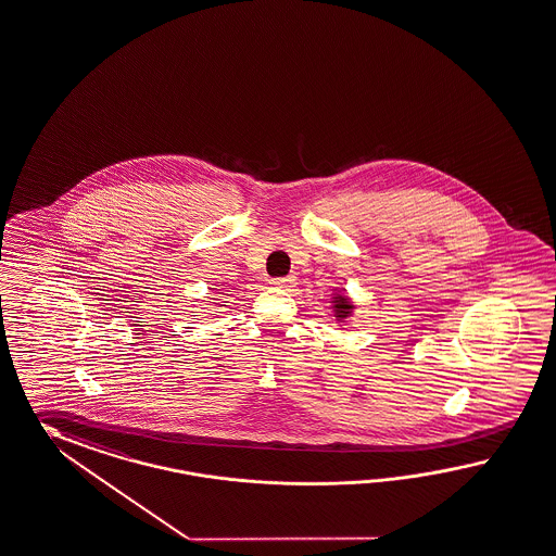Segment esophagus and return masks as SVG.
Listing matches in <instances>:
<instances>
[{
    "instance_id": "34e87169",
    "label": "esophagus",
    "mask_w": 556,
    "mask_h": 556,
    "mask_svg": "<svg viewBox=\"0 0 556 556\" xmlns=\"http://www.w3.org/2000/svg\"><path fill=\"white\" fill-rule=\"evenodd\" d=\"M269 283H271L273 287L287 289V287H293V283H295V277H277V279H271Z\"/></svg>"
}]
</instances>
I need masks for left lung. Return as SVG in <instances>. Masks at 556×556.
I'll use <instances>...</instances> for the list:
<instances>
[{"instance_id": "8db88e82", "label": "left lung", "mask_w": 556, "mask_h": 556, "mask_svg": "<svg viewBox=\"0 0 556 556\" xmlns=\"http://www.w3.org/2000/svg\"><path fill=\"white\" fill-rule=\"evenodd\" d=\"M331 303H333V315H336L338 321H345L350 315H353L355 305H353L352 299L348 298L345 293L336 291L333 298H331Z\"/></svg>"}]
</instances>
